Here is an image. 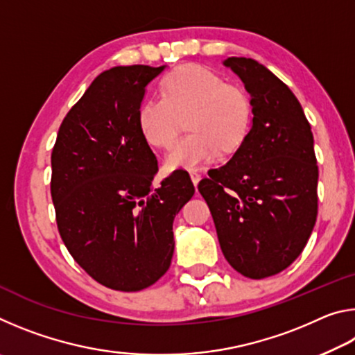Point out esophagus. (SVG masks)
Listing matches in <instances>:
<instances>
[{
    "label": "esophagus",
    "instance_id": "34e87169",
    "mask_svg": "<svg viewBox=\"0 0 355 355\" xmlns=\"http://www.w3.org/2000/svg\"><path fill=\"white\" fill-rule=\"evenodd\" d=\"M189 177H191V180H192V183H194L196 186H197V183H199L200 182V172H197V171H194V169H192V171H189Z\"/></svg>",
    "mask_w": 355,
    "mask_h": 355
}]
</instances>
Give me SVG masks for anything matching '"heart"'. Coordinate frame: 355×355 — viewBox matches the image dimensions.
Returning a JSON list of instances; mask_svg holds the SVG:
<instances>
[{
  "instance_id": "b5f03b06",
  "label": "heart",
  "mask_w": 355,
  "mask_h": 355,
  "mask_svg": "<svg viewBox=\"0 0 355 355\" xmlns=\"http://www.w3.org/2000/svg\"><path fill=\"white\" fill-rule=\"evenodd\" d=\"M161 97H150L137 110V125L150 146L169 148L183 117L189 133L167 155L172 169H194L232 153L249 133L252 105L248 92L200 65H182L161 81Z\"/></svg>"
}]
</instances>
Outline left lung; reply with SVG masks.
I'll return each instance as SVG.
<instances>
[{"mask_svg":"<svg viewBox=\"0 0 355 355\" xmlns=\"http://www.w3.org/2000/svg\"><path fill=\"white\" fill-rule=\"evenodd\" d=\"M250 94L252 128L199 192L211 211L222 254L249 279L279 274L304 250L318 216L313 135L284 81L249 58L224 62Z\"/></svg>","mask_w":355,"mask_h":355,"instance_id":"8db88e82","label":"left lung"}]
</instances>
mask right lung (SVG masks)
Instances as JSON below:
<instances>
[{"label": "right lung", "mask_w": 355, "mask_h": 355, "mask_svg": "<svg viewBox=\"0 0 355 355\" xmlns=\"http://www.w3.org/2000/svg\"><path fill=\"white\" fill-rule=\"evenodd\" d=\"M150 65L100 73L64 117L51 152L56 224L73 260L94 280L139 291L166 274L172 224L194 184L175 171L153 189L158 163L137 125Z\"/></svg>", "instance_id": "1"}]
</instances>
